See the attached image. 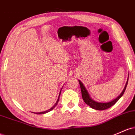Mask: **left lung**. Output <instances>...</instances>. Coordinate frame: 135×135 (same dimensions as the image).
<instances>
[{"mask_svg":"<svg viewBox=\"0 0 135 135\" xmlns=\"http://www.w3.org/2000/svg\"><path fill=\"white\" fill-rule=\"evenodd\" d=\"M128 79L129 76L128 77V79H127V82L126 83L125 86H124V89H123L122 91L120 93V94L118 96L117 98H115L113 100H112V101L108 102V103H99V102H97L95 100H94V99H91V97H90V94H88V91L86 89L85 86H84V84H83V83L81 82L80 80H79V83L80 84V87H81V94H82V97L84 103L86 104L87 105L91 107V108L96 109V110H104L109 108L112 107L113 105L115 104L122 97V96L124 94V91H125L126 89L127 85H128Z\"/></svg>","mask_w":135,"mask_h":135,"instance_id":"8db88e82","label":"left lung"}]
</instances>
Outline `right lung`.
<instances>
[{"instance_id":"add662e5","label":"right lung","mask_w":135,"mask_h":135,"mask_svg":"<svg viewBox=\"0 0 135 135\" xmlns=\"http://www.w3.org/2000/svg\"><path fill=\"white\" fill-rule=\"evenodd\" d=\"M62 89V88H61ZM61 90H60V94H59V96H58V98H57V101H56V104H55L54 105V106H52V107L51 108H50L49 109H48V110H46V111H45V112H39V113H36V114H45V113H48V112H51V110H52L54 108L56 107V105H57V103H58V101H59V99H60V94H61Z\"/></svg>"}]
</instances>
